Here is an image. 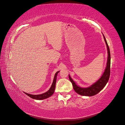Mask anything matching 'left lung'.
<instances>
[{
	"mask_svg": "<svg viewBox=\"0 0 125 125\" xmlns=\"http://www.w3.org/2000/svg\"><path fill=\"white\" fill-rule=\"evenodd\" d=\"M103 36L107 46L108 58H107V62L106 68H105L104 72L101 76V77L96 82H95L94 83L90 85V86L87 88H82L76 84V83L73 81L72 77L69 75V80L70 82L72 83L74 89L77 94L81 95L88 96H92L95 95L97 93H99L104 88L109 80L110 76V68H111V53H110L109 48L108 44H107V41L104 35Z\"/></svg>",
	"mask_w": 125,
	"mask_h": 125,
	"instance_id": "1",
	"label": "left lung"
}]
</instances>
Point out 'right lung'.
<instances>
[{
  "mask_svg": "<svg viewBox=\"0 0 125 125\" xmlns=\"http://www.w3.org/2000/svg\"><path fill=\"white\" fill-rule=\"evenodd\" d=\"M59 72H60V71H58V72H57L56 73V74L54 76V78H53V80L52 85H51V87L50 88V89H49L48 91L44 93L39 94V95H32V94L26 93H25L27 95H28V96L30 97L31 98L33 99H36V100H43V99H47V98H48V97H50L51 95H52L53 93H54L55 89L56 79H57V76L58 73Z\"/></svg>",
  "mask_w": 125,
  "mask_h": 125,
  "instance_id": "1",
  "label": "right lung"
}]
</instances>
